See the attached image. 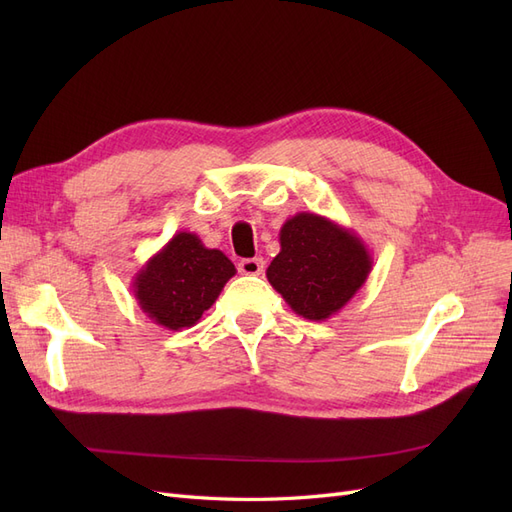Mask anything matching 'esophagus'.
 Masks as SVG:
<instances>
[{"mask_svg": "<svg viewBox=\"0 0 512 512\" xmlns=\"http://www.w3.org/2000/svg\"><path fill=\"white\" fill-rule=\"evenodd\" d=\"M239 271L243 275H260L262 271H265V260H262V258H243L239 262Z\"/></svg>", "mask_w": 512, "mask_h": 512, "instance_id": "esophagus-1", "label": "esophagus"}]
</instances>
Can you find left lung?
<instances>
[{"instance_id":"obj_1","label":"left lung","mask_w":512,"mask_h":512,"mask_svg":"<svg viewBox=\"0 0 512 512\" xmlns=\"http://www.w3.org/2000/svg\"><path fill=\"white\" fill-rule=\"evenodd\" d=\"M280 247L267 280L294 314L316 322L337 314L363 288L374 265L352 228L309 211L284 222Z\"/></svg>"}]
</instances>
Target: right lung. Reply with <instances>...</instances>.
<instances>
[{
    "label": "right lung",
    "mask_w": 512,
    "mask_h": 512,
    "mask_svg": "<svg viewBox=\"0 0 512 512\" xmlns=\"http://www.w3.org/2000/svg\"><path fill=\"white\" fill-rule=\"evenodd\" d=\"M237 273L220 250H209L198 235L181 230L132 280L138 307L168 331L194 327Z\"/></svg>",
    "instance_id": "right-lung-1"
}]
</instances>
